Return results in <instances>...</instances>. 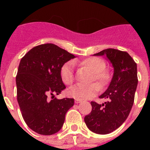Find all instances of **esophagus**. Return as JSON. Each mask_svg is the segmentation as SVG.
I'll return each mask as SVG.
<instances>
[{
	"label": "esophagus",
	"mask_w": 150,
	"mask_h": 150,
	"mask_svg": "<svg viewBox=\"0 0 150 150\" xmlns=\"http://www.w3.org/2000/svg\"><path fill=\"white\" fill-rule=\"evenodd\" d=\"M81 101H82V100H80V99H75V103H76V104L80 103Z\"/></svg>",
	"instance_id": "34e87169"
}]
</instances>
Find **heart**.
<instances>
[{
  "label": "heart",
  "instance_id": "obj_1",
  "mask_svg": "<svg viewBox=\"0 0 150 150\" xmlns=\"http://www.w3.org/2000/svg\"><path fill=\"white\" fill-rule=\"evenodd\" d=\"M74 64L76 62H74ZM72 62H67L63 64L60 70V76L62 82L67 86L73 85L75 79L74 64ZM83 67L88 68L92 72L91 81H96L87 86L78 85L68 91V95L76 99H89L99 91V86L104 88L110 81L112 75L108 69L105 68L106 63L104 59L99 57H88L79 62Z\"/></svg>",
  "mask_w": 150,
  "mask_h": 150
}]
</instances>
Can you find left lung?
Returning <instances> with one entry per match:
<instances>
[{"instance_id":"8db88e82","label":"left lung","mask_w":150,"mask_h":150,"mask_svg":"<svg viewBox=\"0 0 150 150\" xmlns=\"http://www.w3.org/2000/svg\"><path fill=\"white\" fill-rule=\"evenodd\" d=\"M94 55H106L114 73L107 89L99 96L107 101L102 104L91 101L92 109L84 121L94 133L107 134L121 126L132 110L138 83L137 64L128 52L115 49L102 50Z\"/></svg>"}]
</instances>
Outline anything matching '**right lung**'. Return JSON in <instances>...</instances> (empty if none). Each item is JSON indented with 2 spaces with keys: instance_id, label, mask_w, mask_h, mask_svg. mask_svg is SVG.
<instances>
[{
  "instance_id": "obj_1",
  "label": "right lung",
  "mask_w": 150,
  "mask_h": 150,
  "mask_svg": "<svg viewBox=\"0 0 150 150\" xmlns=\"http://www.w3.org/2000/svg\"><path fill=\"white\" fill-rule=\"evenodd\" d=\"M74 58L56 45L45 43L34 46L21 59L16 78L17 100L27 125L40 134L59 132L74 106V98L57 99L55 95L66 88L60 76L62 65Z\"/></svg>"
}]
</instances>
